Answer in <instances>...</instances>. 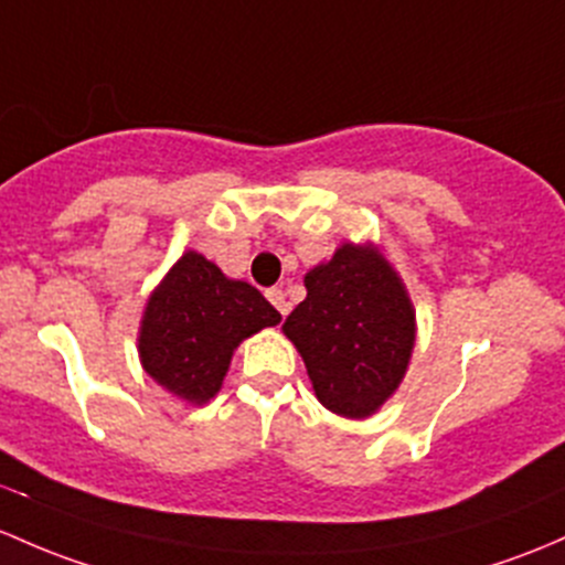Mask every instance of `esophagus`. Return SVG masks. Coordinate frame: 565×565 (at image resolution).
Instances as JSON below:
<instances>
[{
	"label": "esophagus",
	"instance_id": "esophagus-1",
	"mask_svg": "<svg viewBox=\"0 0 565 565\" xmlns=\"http://www.w3.org/2000/svg\"><path fill=\"white\" fill-rule=\"evenodd\" d=\"M265 298L270 300L273 306H276V311L281 313V317H287V311H289V302H287V295H284L281 289H278V287L267 289V292H265Z\"/></svg>",
	"mask_w": 565,
	"mask_h": 565
}]
</instances>
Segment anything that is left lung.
Returning <instances> with one entry per match:
<instances>
[{
  "instance_id": "obj_1",
  "label": "left lung",
  "mask_w": 565,
  "mask_h": 565,
  "mask_svg": "<svg viewBox=\"0 0 565 565\" xmlns=\"http://www.w3.org/2000/svg\"><path fill=\"white\" fill-rule=\"evenodd\" d=\"M306 300L284 322L319 403L365 419L401 387L417 324L401 276L376 246L343 243L306 273Z\"/></svg>"
}]
</instances>
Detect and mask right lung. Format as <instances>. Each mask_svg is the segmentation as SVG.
I'll use <instances>...</instances> for the list:
<instances>
[{
  "mask_svg": "<svg viewBox=\"0 0 565 565\" xmlns=\"http://www.w3.org/2000/svg\"><path fill=\"white\" fill-rule=\"evenodd\" d=\"M281 322L252 284L227 278L203 254L186 252L146 302L138 335L148 376L189 403L222 390L243 338Z\"/></svg>",
  "mask_w": 565,
  "mask_h": 565,
  "instance_id": "add662e5",
  "label": "right lung"
}]
</instances>
